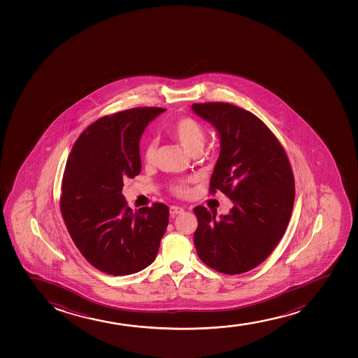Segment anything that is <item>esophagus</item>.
<instances>
[{
    "mask_svg": "<svg viewBox=\"0 0 358 358\" xmlns=\"http://www.w3.org/2000/svg\"><path fill=\"white\" fill-rule=\"evenodd\" d=\"M169 213L172 216H176V215L181 214V213H184V208H181V206H172L169 208Z\"/></svg>",
    "mask_w": 358,
    "mask_h": 358,
    "instance_id": "esophagus-1",
    "label": "esophagus"
}]
</instances>
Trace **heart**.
<instances>
[{
  "label": "heart",
  "mask_w": 358,
  "mask_h": 358,
  "mask_svg": "<svg viewBox=\"0 0 358 358\" xmlns=\"http://www.w3.org/2000/svg\"><path fill=\"white\" fill-rule=\"evenodd\" d=\"M167 131L189 154L199 152L206 142V129L198 120L191 117H182L174 120L173 123L169 124ZM155 152H157V143L152 140L148 141L143 148L144 161L152 164L155 159ZM192 181L194 179L173 181L169 187L173 194H177L179 197H185L189 194V182Z\"/></svg>",
  "instance_id": "1"
}]
</instances>
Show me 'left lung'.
I'll return each mask as SVG.
<instances>
[{
  "label": "left lung",
  "mask_w": 358,
  "mask_h": 358,
  "mask_svg": "<svg viewBox=\"0 0 358 358\" xmlns=\"http://www.w3.org/2000/svg\"><path fill=\"white\" fill-rule=\"evenodd\" d=\"M192 111L217 130L221 150L210 178L234 203L216 218L204 206L194 241L203 263L240 275L263 263L283 238L295 199V180L280 141L250 111L228 103H194Z\"/></svg>",
  "instance_id": "8db88e82"
}]
</instances>
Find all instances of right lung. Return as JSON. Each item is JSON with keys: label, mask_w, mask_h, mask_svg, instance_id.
Listing matches in <instances>:
<instances>
[{"label": "right lung", "mask_w": 358, "mask_h": 358, "mask_svg": "<svg viewBox=\"0 0 358 358\" xmlns=\"http://www.w3.org/2000/svg\"><path fill=\"white\" fill-rule=\"evenodd\" d=\"M161 107H135L91 124L71 149L59 208L75 246L87 262L112 275L136 273L157 258L169 226V206L154 203L134 213L124 178L141 172L140 138Z\"/></svg>", "instance_id": "add662e5"}]
</instances>
